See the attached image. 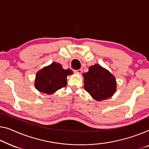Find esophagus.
Instances as JSON below:
<instances>
[{
    "instance_id": "obj_1",
    "label": "esophagus",
    "mask_w": 149,
    "mask_h": 149,
    "mask_svg": "<svg viewBox=\"0 0 149 149\" xmlns=\"http://www.w3.org/2000/svg\"><path fill=\"white\" fill-rule=\"evenodd\" d=\"M74 72H75V73H77V74H80L82 72V70H81V69H79V70H74Z\"/></svg>"
}]
</instances>
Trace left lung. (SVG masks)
I'll list each match as a JSON object with an SVG mask.
<instances>
[{
	"instance_id": "left-lung-1",
	"label": "left lung",
	"mask_w": 149,
	"mask_h": 149,
	"mask_svg": "<svg viewBox=\"0 0 149 149\" xmlns=\"http://www.w3.org/2000/svg\"><path fill=\"white\" fill-rule=\"evenodd\" d=\"M84 89L94 100L101 101L112 97L116 90L115 77L98 64L89 68L83 74Z\"/></svg>"
}]
</instances>
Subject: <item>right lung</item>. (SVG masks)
Wrapping results in <instances>:
<instances>
[{"mask_svg": "<svg viewBox=\"0 0 149 149\" xmlns=\"http://www.w3.org/2000/svg\"><path fill=\"white\" fill-rule=\"evenodd\" d=\"M70 69L64 70L61 64L53 62L36 74L35 86L40 92L52 94L67 84V76L72 74Z\"/></svg>", "mask_w": 149, "mask_h": 149, "instance_id": "1", "label": "right lung"}]
</instances>
